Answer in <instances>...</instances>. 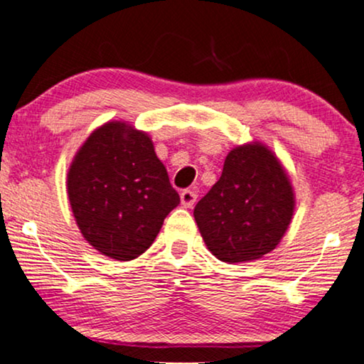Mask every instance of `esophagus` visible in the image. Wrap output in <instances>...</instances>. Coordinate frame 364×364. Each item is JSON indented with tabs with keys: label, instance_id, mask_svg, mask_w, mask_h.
Segmentation results:
<instances>
[{
	"label": "esophagus",
	"instance_id": "esophagus-1",
	"mask_svg": "<svg viewBox=\"0 0 364 364\" xmlns=\"http://www.w3.org/2000/svg\"><path fill=\"white\" fill-rule=\"evenodd\" d=\"M181 205L183 206H186V208H191L193 205L196 203V198H198V195H196V191L195 190H185V191H181Z\"/></svg>",
	"mask_w": 364,
	"mask_h": 364
}]
</instances>
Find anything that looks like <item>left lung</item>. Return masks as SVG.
Here are the masks:
<instances>
[{
	"label": "left lung",
	"mask_w": 364,
	"mask_h": 364,
	"mask_svg": "<svg viewBox=\"0 0 364 364\" xmlns=\"http://www.w3.org/2000/svg\"><path fill=\"white\" fill-rule=\"evenodd\" d=\"M296 195L284 164L260 141L233 148L213 188L198 201V230L216 259L227 264L259 260L287 232Z\"/></svg>",
	"instance_id": "left-lung-1"
}]
</instances>
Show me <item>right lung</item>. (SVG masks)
<instances>
[{
	"label": "right lung",
	"instance_id": "1",
	"mask_svg": "<svg viewBox=\"0 0 364 364\" xmlns=\"http://www.w3.org/2000/svg\"><path fill=\"white\" fill-rule=\"evenodd\" d=\"M67 193L82 237L119 262L144 254L179 205L151 136L126 121L90 132L68 168Z\"/></svg>",
	"mask_w": 364,
	"mask_h": 364
}]
</instances>
